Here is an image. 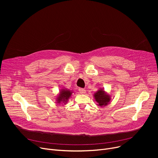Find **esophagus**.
<instances>
[{
    "mask_svg": "<svg viewBox=\"0 0 158 158\" xmlns=\"http://www.w3.org/2000/svg\"><path fill=\"white\" fill-rule=\"evenodd\" d=\"M79 91L80 94H85L86 93V90H85V89H82V88H79Z\"/></svg>",
    "mask_w": 158,
    "mask_h": 158,
    "instance_id": "esophagus-1",
    "label": "esophagus"
}]
</instances>
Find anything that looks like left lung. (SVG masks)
<instances>
[{
  "label": "left lung",
  "mask_w": 158,
  "mask_h": 158,
  "mask_svg": "<svg viewBox=\"0 0 158 158\" xmlns=\"http://www.w3.org/2000/svg\"><path fill=\"white\" fill-rule=\"evenodd\" d=\"M94 97L97 106L101 107L106 106L111 101V95L106 92L103 88H99L94 94Z\"/></svg>",
  "instance_id": "1"
}]
</instances>
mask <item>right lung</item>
<instances>
[{
    "label": "right lung",
    "instance_id": "1",
    "mask_svg": "<svg viewBox=\"0 0 158 158\" xmlns=\"http://www.w3.org/2000/svg\"><path fill=\"white\" fill-rule=\"evenodd\" d=\"M72 94H73V92L72 90L66 88L61 89L59 94L56 97V103H57V104H61V103L66 104L67 103L69 99L72 96Z\"/></svg>",
    "mask_w": 158,
    "mask_h": 158
}]
</instances>
